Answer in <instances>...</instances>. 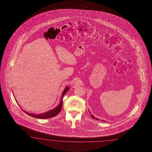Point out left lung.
I'll return each instance as SVG.
<instances>
[{
    "mask_svg": "<svg viewBox=\"0 0 152 152\" xmlns=\"http://www.w3.org/2000/svg\"><path fill=\"white\" fill-rule=\"evenodd\" d=\"M91 115V117H92V118H94V119H98V118H95V117H94V115Z\"/></svg>",
    "mask_w": 152,
    "mask_h": 152,
    "instance_id": "left-lung-1",
    "label": "left lung"
}]
</instances>
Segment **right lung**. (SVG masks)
<instances>
[{
    "mask_svg": "<svg viewBox=\"0 0 152 152\" xmlns=\"http://www.w3.org/2000/svg\"><path fill=\"white\" fill-rule=\"evenodd\" d=\"M69 90V87H66L64 91L62 92V94L61 99V101L60 104L58 105L57 107L55 108L53 110H51L50 111H49L48 112H46L45 113H41V114H39V115H34V114H30L28 113L27 112L25 111L24 110H21L24 112L25 113H26L27 115H29L30 116H31L34 118H39V119H46V118H51L55 117L56 115H58V113H60V112L61 111L62 109V99L64 96V95L66 94V93Z\"/></svg>",
    "mask_w": 152,
    "mask_h": 152,
    "instance_id": "add662e5",
    "label": "right lung"
}]
</instances>
